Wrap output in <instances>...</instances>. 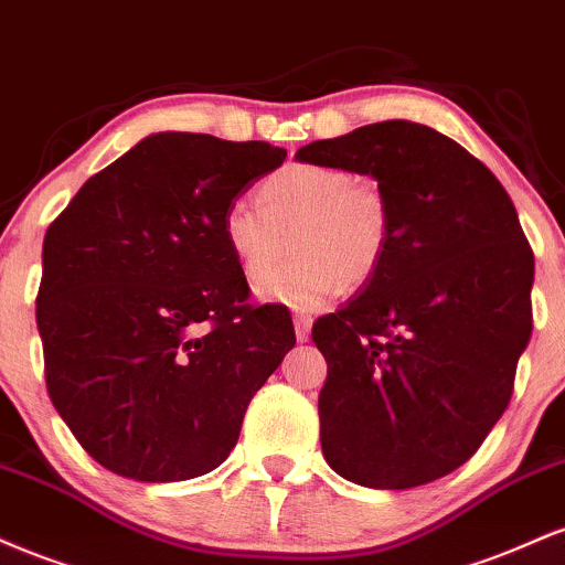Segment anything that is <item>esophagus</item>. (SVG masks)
Returning a JSON list of instances; mask_svg holds the SVG:
<instances>
[{"instance_id": "esophagus-1", "label": "esophagus", "mask_w": 565, "mask_h": 565, "mask_svg": "<svg viewBox=\"0 0 565 565\" xmlns=\"http://www.w3.org/2000/svg\"><path fill=\"white\" fill-rule=\"evenodd\" d=\"M311 315L309 311H296L294 315V324H296V338L298 341H309V335H311Z\"/></svg>"}]
</instances>
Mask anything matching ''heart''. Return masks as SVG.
Listing matches in <instances>:
<instances>
[{
	"label": "heart",
	"mask_w": 565,
	"mask_h": 565,
	"mask_svg": "<svg viewBox=\"0 0 565 565\" xmlns=\"http://www.w3.org/2000/svg\"><path fill=\"white\" fill-rule=\"evenodd\" d=\"M256 201L232 203L222 232L237 269L260 285L291 237L299 256L262 286L285 303H317L356 290L381 271L391 241V201L375 179L343 166L288 163L258 184Z\"/></svg>",
	"instance_id": "b5f03b06"
}]
</instances>
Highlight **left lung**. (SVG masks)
<instances>
[{"label": "left lung", "mask_w": 565, "mask_h": 565, "mask_svg": "<svg viewBox=\"0 0 565 565\" xmlns=\"http://www.w3.org/2000/svg\"><path fill=\"white\" fill-rule=\"evenodd\" d=\"M373 174L391 201L386 262L354 301L311 328L328 362V466L409 489L468 462L513 396L532 338L534 250L479 158L413 121L360 126L296 152Z\"/></svg>", "instance_id": "left-lung-1"}]
</instances>
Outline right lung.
Segmentation results:
<instances>
[{
  "label": "right lung",
  "mask_w": 565,
  "mask_h": 565,
  "mask_svg": "<svg viewBox=\"0 0 565 565\" xmlns=\"http://www.w3.org/2000/svg\"><path fill=\"white\" fill-rule=\"evenodd\" d=\"M285 161L267 142L161 131L50 224L36 324L50 399L103 468L184 481L222 466L294 349L288 309L248 301L222 222Z\"/></svg>",
  "instance_id": "obj_1"
}]
</instances>
